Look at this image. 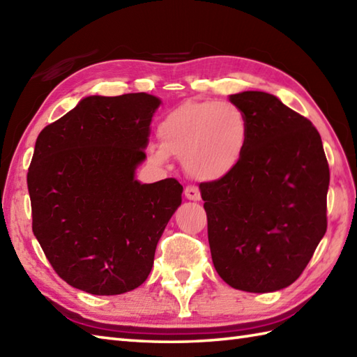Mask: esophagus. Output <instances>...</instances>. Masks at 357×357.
<instances>
[{
    "mask_svg": "<svg viewBox=\"0 0 357 357\" xmlns=\"http://www.w3.org/2000/svg\"><path fill=\"white\" fill-rule=\"evenodd\" d=\"M185 196L190 201H199L201 199V190L196 185H187L185 187Z\"/></svg>",
    "mask_w": 357,
    "mask_h": 357,
    "instance_id": "1",
    "label": "esophagus"
}]
</instances>
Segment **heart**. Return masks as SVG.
<instances>
[{
	"label": "heart",
	"instance_id": "obj_1",
	"mask_svg": "<svg viewBox=\"0 0 357 357\" xmlns=\"http://www.w3.org/2000/svg\"><path fill=\"white\" fill-rule=\"evenodd\" d=\"M161 147L151 151L155 162L169 156L184 159L192 178L213 181L230 173L244 155L248 142V123L231 102H185L158 124Z\"/></svg>",
	"mask_w": 357,
	"mask_h": 357
}]
</instances>
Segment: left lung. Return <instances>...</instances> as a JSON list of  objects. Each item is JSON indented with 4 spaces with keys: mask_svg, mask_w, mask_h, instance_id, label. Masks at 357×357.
<instances>
[{
    "mask_svg": "<svg viewBox=\"0 0 357 357\" xmlns=\"http://www.w3.org/2000/svg\"><path fill=\"white\" fill-rule=\"evenodd\" d=\"M248 142L225 176L201 183L211 259L230 287L268 293L298 279L327 231L328 161L312 121L265 92L230 96Z\"/></svg>",
    "mask_w": 357,
    "mask_h": 357,
    "instance_id": "8db88e82",
    "label": "left lung"
}]
</instances>
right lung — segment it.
Instances as JSON below:
<instances>
[{
    "instance_id": "1",
    "label": "right lung",
    "mask_w": 357,
    "mask_h": 357,
    "mask_svg": "<svg viewBox=\"0 0 357 357\" xmlns=\"http://www.w3.org/2000/svg\"><path fill=\"white\" fill-rule=\"evenodd\" d=\"M159 104L147 93L89 96L38 135L27 172L32 230L56 275L78 290L139 287L181 206L174 178L135 179Z\"/></svg>"
}]
</instances>
